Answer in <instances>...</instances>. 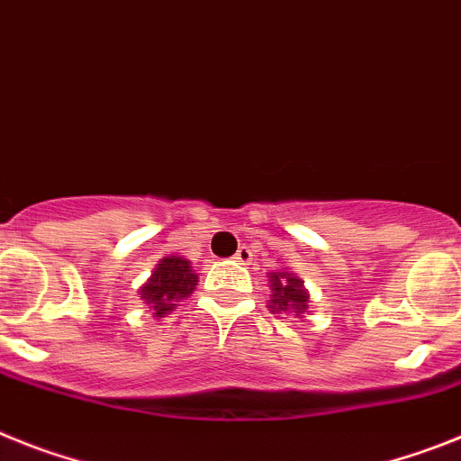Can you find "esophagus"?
<instances>
[{"mask_svg": "<svg viewBox=\"0 0 461 461\" xmlns=\"http://www.w3.org/2000/svg\"><path fill=\"white\" fill-rule=\"evenodd\" d=\"M234 260H237L239 265H250V262H253V253H250V249L241 246V249L237 250V255H234Z\"/></svg>", "mask_w": 461, "mask_h": 461, "instance_id": "obj_1", "label": "esophagus"}]
</instances>
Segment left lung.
Listing matches in <instances>:
<instances>
[{
  "instance_id": "1",
  "label": "left lung",
  "mask_w": 461,
  "mask_h": 461,
  "mask_svg": "<svg viewBox=\"0 0 461 461\" xmlns=\"http://www.w3.org/2000/svg\"><path fill=\"white\" fill-rule=\"evenodd\" d=\"M269 312L272 314H284L288 319H304V312L309 309V293L304 288V281L297 274L288 269H276L269 272Z\"/></svg>"
}]
</instances>
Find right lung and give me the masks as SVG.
Wrapping results in <instances>:
<instances>
[{"label":"right lung","mask_w":461,"mask_h":461,"mask_svg":"<svg viewBox=\"0 0 461 461\" xmlns=\"http://www.w3.org/2000/svg\"><path fill=\"white\" fill-rule=\"evenodd\" d=\"M199 284V274L192 269V262L180 255H166L154 267L152 276L140 285V300L149 307L154 319L171 314L177 303L187 300Z\"/></svg>","instance_id":"obj_1"}]
</instances>
